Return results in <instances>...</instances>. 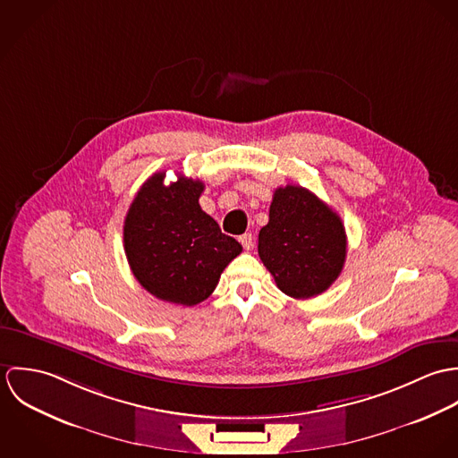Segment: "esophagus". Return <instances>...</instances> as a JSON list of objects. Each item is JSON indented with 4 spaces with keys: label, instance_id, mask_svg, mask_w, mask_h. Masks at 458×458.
I'll use <instances>...</instances> for the list:
<instances>
[{
    "label": "esophagus",
    "instance_id": "34e87169",
    "mask_svg": "<svg viewBox=\"0 0 458 458\" xmlns=\"http://www.w3.org/2000/svg\"><path fill=\"white\" fill-rule=\"evenodd\" d=\"M238 240H240V243L243 245L245 250H252L254 249V236H252V233H245Z\"/></svg>",
    "mask_w": 458,
    "mask_h": 458
}]
</instances>
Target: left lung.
I'll list each match as a JSON object with an SVG mask.
<instances>
[{
	"label": "left lung",
	"mask_w": 458,
	"mask_h": 458,
	"mask_svg": "<svg viewBox=\"0 0 458 458\" xmlns=\"http://www.w3.org/2000/svg\"><path fill=\"white\" fill-rule=\"evenodd\" d=\"M258 250L276 287L291 298L307 300L338 278L347 236L327 202L300 185H285L273 194Z\"/></svg>",
	"instance_id": "obj_1"
}]
</instances>
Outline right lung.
Masks as SVG:
<instances>
[{"label":"right lung","instance_id":"right-lung-1","mask_svg":"<svg viewBox=\"0 0 458 458\" xmlns=\"http://www.w3.org/2000/svg\"><path fill=\"white\" fill-rule=\"evenodd\" d=\"M164 178L165 173H155L133 197L123 225L125 254L149 294L192 307L215 291L243 249L200 209V180L178 176L164 185Z\"/></svg>","mask_w":458,"mask_h":458}]
</instances>
